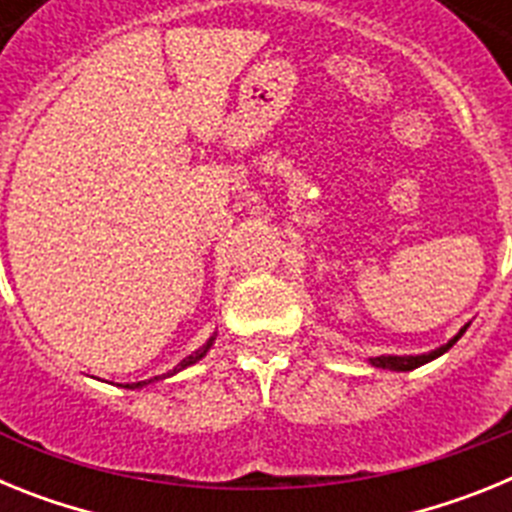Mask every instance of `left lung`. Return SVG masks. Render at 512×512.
Listing matches in <instances>:
<instances>
[{
	"label": "left lung",
	"instance_id": "obj_1",
	"mask_svg": "<svg viewBox=\"0 0 512 512\" xmlns=\"http://www.w3.org/2000/svg\"><path fill=\"white\" fill-rule=\"evenodd\" d=\"M464 330L467 328H461L459 333H456L454 338H451L446 346L436 348V351H431V354H423V356H377V359H372V366H379V369H395V372H410V369H418V366L428 364V361H433L436 356L446 354L451 346H454L456 341H459L461 336H464Z\"/></svg>",
	"mask_w": 512,
	"mask_h": 512
}]
</instances>
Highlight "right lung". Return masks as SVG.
Returning a JSON list of instances; mask_svg holds the SVG:
<instances>
[{
    "instance_id": "obj_1",
    "label": "right lung",
    "mask_w": 512,
    "mask_h": 512,
    "mask_svg": "<svg viewBox=\"0 0 512 512\" xmlns=\"http://www.w3.org/2000/svg\"><path fill=\"white\" fill-rule=\"evenodd\" d=\"M212 341H215V336H212V338H210V341H207V343H205V346H202V348H200V351H194V354H192V356H187V359H184V361H182V364L176 366V369H174V372H171V374H176V372H179V369H184V366L194 364V361H200V359H202V356H205V354H207V351H210ZM156 379H158V377H156ZM148 382H153V379H148ZM140 384H146V382H138V384H125V387H140Z\"/></svg>"
}]
</instances>
